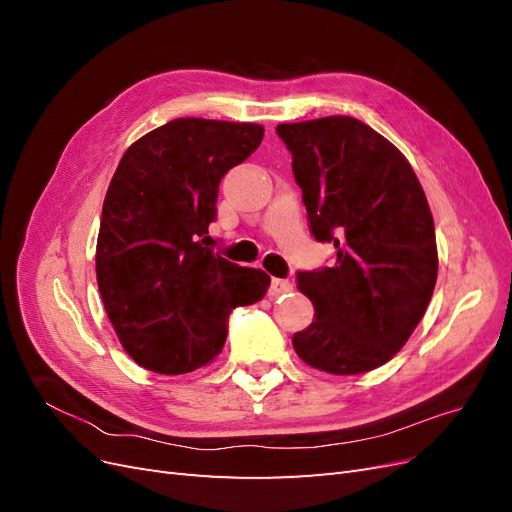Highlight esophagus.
Listing matches in <instances>:
<instances>
[{
	"label": "esophagus",
	"mask_w": 512,
	"mask_h": 512,
	"mask_svg": "<svg viewBox=\"0 0 512 512\" xmlns=\"http://www.w3.org/2000/svg\"><path fill=\"white\" fill-rule=\"evenodd\" d=\"M292 292V284L288 280H271V286H269V294L271 297H282V294H288Z\"/></svg>",
	"instance_id": "34e87169"
}]
</instances>
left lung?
<instances>
[{
  "mask_svg": "<svg viewBox=\"0 0 512 512\" xmlns=\"http://www.w3.org/2000/svg\"><path fill=\"white\" fill-rule=\"evenodd\" d=\"M292 153L309 230L335 262L299 271L314 322L299 359L335 376L391 361L421 322L438 277L436 228L410 162L367 123L333 115L275 128Z\"/></svg>",
  "mask_w": 512,
  "mask_h": 512,
  "instance_id": "left-lung-1",
  "label": "left lung"
}]
</instances>
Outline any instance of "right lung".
Here are the masks:
<instances>
[{
    "label": "right lung",
    "instance_id": "add662e5",
    "mask_svg": "<svg viewBox=\"0 0 512 512\" xmlns=\"http://www.w3.org/2000/svg\"><path fill=\"white\" fill-rule=\"evenodd\" d=\"M262 136L258 123L185 117L123 153L102 207L96 277L108 320L141 367L177 376L207 365L224 348L232 309L265 297V271L203 245L222 177Z\"/></svg>",
    "mask_w": 512,
    "mask_h": 512
}]
</instances>
